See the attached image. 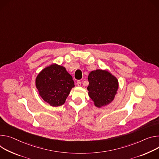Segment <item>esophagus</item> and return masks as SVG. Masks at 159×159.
<instances>
[{
    "instance_id": "34e87169",
    "label": "esophagus",
    "mask_w": 159,
    "mask_h": 159,
    "mask_svg": "<svg viewBox=\"0 0 159 159\" xmlns=\"http://www.w3.org/2000/svg\"><path fill=\"white\" fill-rule=\"evenodd\" d=\"M77 85H78V86H80L81 85V81L78 80V81H77Z\"/></svg>"
}]
</instances>
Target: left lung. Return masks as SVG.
<instances>
[{
	"label": "left lung",
	"instance_id": "left-lung-1",
	"mask_svg": "<svg viewBox=\"0 0 159 159\" xmlns=\"http://www.w3.org/2000/svg\"><path fill=\"white\" fill-rule=\"evenodd\" d=\"M89 95L95 106L100 107L110 103L118 89V81L107 70H96L92 71L88 78Z\"/></svg>",
	"mask_w": 159,
	"mask_h": 159
}]
</instances>
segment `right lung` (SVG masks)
<instances>
[{"label": "right lung", "instance_id": "1", "mask_svg": "<svg viewBox=\"0 0 159 159\" xmlns=\"http://www.w3.org/2000/svg\"><path fill=\"white\" fill-rule=\"evenodd\" d=\"M36 86L45 102L51 106L57 107L64 103L75 84L65 67L52 64L39 74Z\"/></svg>", "mask_w": 159, "mask_h": 159}]
</instances>
